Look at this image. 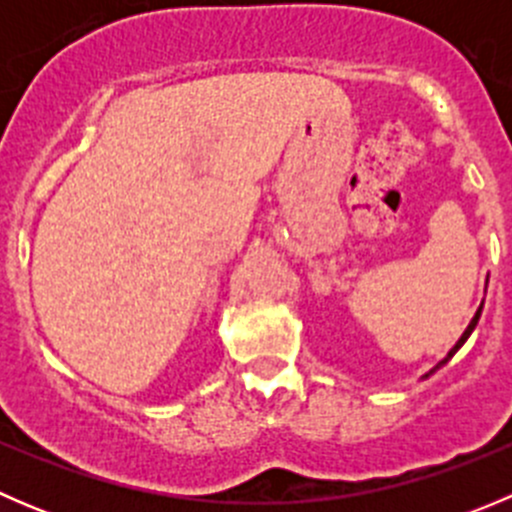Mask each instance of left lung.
<instances>
[{"mask_svg": "<svg viewBox=\"0 0 512 512\" xmlns=\"http://www.w3.org/2000/svg\"><path fill=\"white\" fill-rule=\"evenodd\" d=\"M480 312H483V304H480V307H478L476 317H473V319H471V324H468V327H466V332H463V334H461V339H458V342H456V344H453V349H451V352H448L446 356H443V359H441V361H438V364H436V366H433V369H431V371H428V374H426V376H431V374H433V371H436V369H441V366H443V364H446V361H448V359H451V356H453V354H456V352H458V349H461V347H463V344H466V339H468V337H471V334H473V329H476V324H478V319H480ZM426 376H423V379H426Z\"/></svg>", "mask_w": 512, "mask_h": 512, "instance_id": "obj_1", "label": "left lung"}]
</instances>
